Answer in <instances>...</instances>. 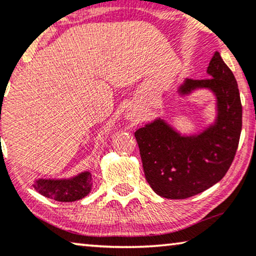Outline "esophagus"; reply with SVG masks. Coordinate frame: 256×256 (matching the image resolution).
Returning a JSON list of instances; mask_svg holds the SVG:
<instances>
[{"label":"esophagus","mask_w":256,"mask_h":256,"mask_svg":"<svg viewBox=\"0 0 256 256\" xmlns=\"http://www.w3.org/2000/svg\"><path fill=\"white\" fill-rule=\"evenodd\" d=\"M128 116H130V118H132V115H128Z\"/></svg>","instance_id":"obj_1"}]
</instances>
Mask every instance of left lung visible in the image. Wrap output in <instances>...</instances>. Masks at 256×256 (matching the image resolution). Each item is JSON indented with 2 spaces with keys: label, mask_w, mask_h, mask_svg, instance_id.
Wrapping results in <instances>:
<instances>
[{
  "label": "left lung",
  "mask_w": 256,
  "mask_h": 256,
  "mask_svg": "<svg viewBox=\"0 0 256 256\" xmlns=\"http://www.w3.org/2000/svg\"><path fill=\"white\" fill-rule=\"evenodd\" d=\"M208 79H185L182 96L196 90L214 94L216 116L194 135H182L162 118L135 132L146 180L160 197L185 199L208 190L228 171L242 127V106L236 80L218 51L208 68Z\"/></svg>",
  "instance_id": "8db88e82"
}]
</instances>
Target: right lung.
Here are the masks:
<instances>
[{
    "label": "right lung",
    "instance_id": "1",
    "mask_svg": "<svg viewBox=\"0 0 256 256\" xmlns=\"http://www.w3.org/2000/svg\"><path fill=\"white\" fill-rule=\"evenodd\" d=\"M32 186L44 197L54 199L57 202H76L90 192L92 188V174L90 171H84L71 178L62 180H36Z\"/></svg>",
    "mask_w": 256,
    "mask_h": 256
}]
</instances>
